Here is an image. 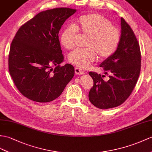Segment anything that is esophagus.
Listing matches in <instances>:
<instances>
[{"instance_id": "34e87169", "label": "esophagus", "mask_w": 152, "mask_h": 152, "mask_svg": "<svg viewBox=\"0 0 152 152\" xmlns=\"http://www.w3.org/2000/svg\"><path fill=\"white\" fill-rule=\"evenodd\" d=\"M75 72L77 75H83V74L85 73L84 72H83L82 69H79V68H75Z\"/></svg>"}]
</instances>
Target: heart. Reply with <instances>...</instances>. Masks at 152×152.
<instances>
[{
    "label": "heart",
    "mask_w": 152,
    "mask_h": 152,
    "mask_svg": "<svg viewBox=\"0 0 152 152\" xmlns=\"http://www.w3.org/2000/svg\"><path fill=\"white\" fill-rule=\"evenodd\" d=\"M87 37L86 49H77L68 55L70 63L81 69L87 68L98 55L101 60L110 57L119 46L121 34L111 21L98 13H89L80 17L73 27L64 28L61 33L60 42L66 49L75 46L78 33Z\"/></svg>",
    "instance_id": "b5f03b06"
}]
</instances>
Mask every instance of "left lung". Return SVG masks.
Here are the masks:
<instances>
[{"instance_id":"1","label":"left lung","mask_w":152,"mask_h":152,"mask_svg":"<svg viewBox=\"0 0 152 152\" xmlns=\"http://www.w3.org/2000/svg\"><path fill=\"white\" fill-rule=\"evenodd\" d=\"M121 20V35L117 50L100 65L109 80H103L105 75L89 72L94 80L89 100L100 109L115 108L124 102L132 93L140 75L141 54L139 44L129 25L123 17Z\"/></svg>"}]
</instances>
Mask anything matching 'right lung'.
<instances>
[{
    "instance_id": "add662e5",
    "label": "right lung",
    "mask_w": 152,
    "mask_h": 152,
    "mask_svg": "<svg viewBox=\"0 0 152 152\" xmlns=\"http://www.w3.org/2000/svg\"><path fill=\"white\" fill-rule=\"evenodd\" d=\"M57 8L40 12L18 29L10 46L8 68L17 88L38 102L58 97L74 75L73 66H61L64 56L58 33L66 20L76 12ZM51 66H55L53 70Z\"/></svg>"
}]
</instances>
